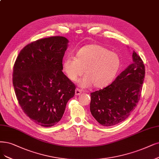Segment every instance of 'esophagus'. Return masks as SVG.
Listing matches in <instances>:
<instances>
[{"label": "esophagus", "instance_id": "1", "mask_svg": "<svg viewBox=\"0 0 159 159\" xmlns=\"http://www.w3.org/2000/svg\"><path fill=\"white\" fill-rule=\"evenodd\" d=\"M81 93H82V90H81L78 89H76L75 90V95H76V96L80 95Z\"/></svg>", "mask_w": 159, "mask_h": 159}]
</instances>
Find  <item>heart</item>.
I'll return each instance as SVG.
<instances>
[{"instance_id": "obj_1", "label": "heart", "mask_w": 159, "mask_h": 159, "mask_svg": "<svg viewBox=\"0 0 159 159\" xmlns=\"http://www.w3.org/2000/svg\"><path fill=\"white\" fill-rule=\"evenodd\" d=\"M120 66L119 56L98 44L82 47L76 56H67L62 62V67L68 79L75 81L84 72L78 84L86 88L93 84L96 88L109 84L115 77Z\"/></svg>"}]
</instances>
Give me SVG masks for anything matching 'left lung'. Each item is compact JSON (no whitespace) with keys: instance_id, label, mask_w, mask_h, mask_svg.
Segmentation results:
<instances>
[{"instance_id":"1","label":"left lung","mask_w":159,"mask_h":159,"mask_svg":"<svg viewBox=\"0 0 159 159\" xmlns=\"http://www.w3.org/2000/svg\"><path fill=\"white\" fill-rule=\"evenodd\" d=\"M132 58L133 63L110 85L90 93V112L103 126L116 125L125 120L139 100L145 66L134 51Z\"/></svg>"}]
</instances>
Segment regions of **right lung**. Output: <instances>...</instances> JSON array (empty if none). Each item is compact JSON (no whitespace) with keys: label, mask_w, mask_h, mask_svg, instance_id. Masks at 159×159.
Here are the masks:
<instances>
[{"label":"right lung","mask_w":159,"mask_h":159,"mask_svg":"<svg viewBox=\"0 0 159 159\" xmlns=\"http://www.w3.org/2000/svg\"><path fill=\"white\" fill-rule=\"evenodd\" d=\"M68 43L60 36L37 40L20 51L14 63L13 85L18 103L41 126L56 125L75 96V85L62 72Z\"/></svg>","instance_id":"add662e5"}]
</instances>
